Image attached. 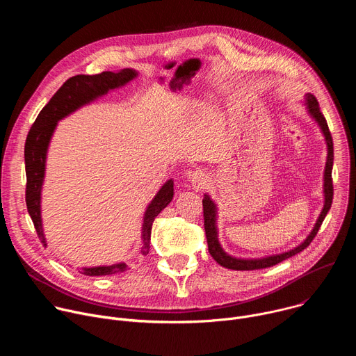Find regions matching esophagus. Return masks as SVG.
I'll list each match as a JSON object with an SVG mask.
<instances>
[{
    "instance_id": "34e87169",
    "label": "esophagus",
    "mask_w": 356,
    "mask_h": 356,
    "mask_svg": "<svg viewBox=\"0 0 356 356\" xmlns=\"http://www.w3.org/2000/svg\"><path fill=\"white\" fill-rule=\"evenodd\" d=\"M207 181H209V176L206 172L195 170L190 175V183H191V187L194 191L204 190L207 186Z\"/></svg>"
}]
</instances>
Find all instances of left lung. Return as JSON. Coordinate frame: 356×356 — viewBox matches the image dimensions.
Instances as JSON below:
<instances>
[{
  "instance_id": "8db88e82",
  "label": "left lung",
  "mask_w": 356,
  "mask_h": 356,
  "mask_svg": "<svg viewBox=\"0 0 356 356\" xmlns=\"http://www.w3.org/2000/svg\"><path fill=\"white\" fill-rule=\"evenodd\" d=\"M304 106H306L307 114L316 121V124L318 125V128L321 129V134L325 139L327 143V162H325V168H324V184H323V193H324V207L312 229V232L307 235V238L304 239L300 245H297L296 248L287 250V252H282L277 253V255H269V257H262V258H235L228 255V253L222 249L220 241H218V228H217V204L213 201V198L209 194H204V198H202V210H204V229H206V236H207V243H209V250L210 255L214 258V261L227 268V269H232V270H255V269H265V268H270L273 265H277L294 255L300 253L301 250L306 249L312 241L314 239V236L317 235L327 213L331 209L332 204V195H334V188H332V163H334V143H332V136L330 134L327 121L323 115V113L320 111V106L318 101L316 99V97L310 92L306 94V98H304Z\"/></svg>"
}]
</instances>
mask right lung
Segmentation results:
<instances>
[{
	"instance_id": "right-lung-1",
	"label": "right lung",
	"mask_w": 356,
	"mask_h": 356,
	"mask_svg": "<svg viewBox=\"0 0 356 356\" xmlns=\"http://www.w3.org/2000/svg\"><path fill=\"white\" fill-rule=\"evenodd\" d=\"M138 77V72L134 69H124L118 73L103 72L94 76L79 74L70 77L50 98L49 103L42 108L36 121L33 122L25 142V170H26V207L33 221L35 229L40 242L47 246L43 234L42 224V188L46 172V158L50 140L55 134L58 122L79 108L88 106L92 101L108 94L113 90L124 87L129 81ZM173 180H168L156 195L147 204L143 221H142V255H147L150 249V231L155 218L163 209L169 206L173 198ZM128 269L125 262H118L104 266L83 268L80 273L86 276H107L122 273Z\"/></svg>"
}]
</instances>
